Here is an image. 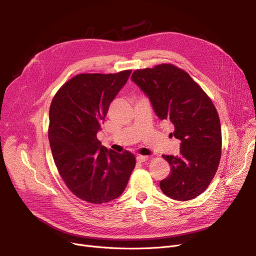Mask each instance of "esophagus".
<instances>
[{"mask_svg":"<svg viewBox=\"0 0 256 256\" xmlns=\"http://www.w3.org/2000/svg\"><path fill=\"white\" fill-rule=\"evenodd\" d=\"M150 160V158L146 156H137L138 162H146V160Z\"/></svg>","mask_w":256,"mask_h":256,"instance_id":"1","label":"esophagus"}]
</instances>
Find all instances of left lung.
Instances as JSON below:
<instances>
[{
    "instance_id": "1",
    "label": "left lung",
    "mask_w": 256,
    "mask_h": 256,
    "mask_svg": "<svg viewBox=\"0 0 256 256\" xmlns=\"http://www.w3.org/2000/svg\"><path fill=\"white\" fill-rule=\"evenodd\" d=\"M130 78L148 98L156 116L173 124V136L180 141L178 156H163L170 173L160 182V190L180 201L199 196L220 163L222 138L216 108L189 74L172 64L135 70Z\"/></svg>"
}]
</instances>
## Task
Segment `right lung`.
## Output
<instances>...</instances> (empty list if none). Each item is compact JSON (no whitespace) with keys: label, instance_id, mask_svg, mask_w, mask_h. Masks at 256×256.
Listing matches in <instances>:
<instances>
[{"label":"right lung","instance_id":"add662e5","mask_svg":"<svg viewBox=\"0 0 256 256\" xmlns=\"http://www.w3.org/2000/svg\"><path fill=\"white\" fill-rule=\"evenodd\" d=\"M130 72L78 74L50 104L48 140L54 160L67 188L90 204L119 197L136 165L132 154L106 150L96 138L110 104Z\"/></svg>","mask_w":256,"mask_h":256}]
</instances>
